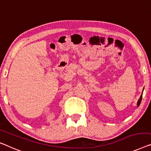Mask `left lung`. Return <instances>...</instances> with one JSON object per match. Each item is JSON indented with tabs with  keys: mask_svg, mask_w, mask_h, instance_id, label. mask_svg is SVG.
<instances>
[{
	"mask_svg": "<svg viewBox=\"0 0 151 151\" xmlns=\"http://www.w3.org/2000/svg\"><path fill=\"white\" fill-rule=\"evenodd\" d=\"M142 93L140 98H139V100L138 101V103H137V106H140V102H141V101H142Z\"/></svg>",
	"mask_w": 151,
	"mask_h": 151,
	"instance_id": "obj_1",
	"label": "left lung"
}]
</instances>
